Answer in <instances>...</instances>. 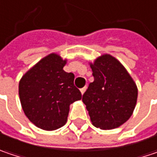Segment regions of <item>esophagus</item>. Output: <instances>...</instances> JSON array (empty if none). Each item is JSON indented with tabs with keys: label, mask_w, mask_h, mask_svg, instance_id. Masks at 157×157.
<instances>
[{
	"label": "esophagus",
	"mask_w": 157,
	"mask_h": 157,
	"mask_svg": "<svg viewBox=\"0 0 157 157\" xmlns=\"http://www.w3.org/2000/svg\"><path fill=\"white\" fill-rule=\"evenodd\" d=\"M80 90H81V93H82V94H83V93H84V91L86 90V87L82 88V89H81Z\"/></svg>",
	"instance_id": "34e87169"
}]
</instances>
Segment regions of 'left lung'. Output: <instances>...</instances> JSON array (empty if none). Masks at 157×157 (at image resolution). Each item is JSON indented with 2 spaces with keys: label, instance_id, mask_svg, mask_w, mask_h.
Masks as SVG:
<instances>
[{
  "label": "left lung",
  "instance_id": "1",
  "mask_svg": "<svg viewBox=\"0 0 157 157\" xmlns=\"http://www.w3.org/2000/svg\"><path fill=\"white\" fill-rule=\"evenodd\" d=\"M94 81L82 95L91 123L102 130L119 127L132 115L138 97L137 86L123 65L103 55L90 65Z\"/></svg>",
  "mask_w": 157,
  "mask_h": 157
}]
</instances>
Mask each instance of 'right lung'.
Segmentation results:
<instances>
[{
	"mask_svg": "<svg viewBox=\"0 0 157 157\" xmlns=\"http://www.w3.org/2000/svg\"><path fill=\"white\" fill-rule=\"evenodd\" d=\"M67 61L57 54L40 60L19 82L18 93L24 112L42 130H57L67 123L69 106L82 98L74 84L75 75L65 72Z\"/></svg>",
	"mask_w": 157,
	"mask_h": 157,
	"instance_id": "right-lung-1",
	"label": "right lung"
}]
</instances>
